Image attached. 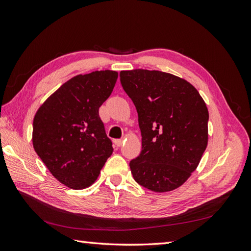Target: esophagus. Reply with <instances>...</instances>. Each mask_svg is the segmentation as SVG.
<instances>
[{"mask_svg":"<svg viewBox=\"0 0 251 251\" xmlns=\"http://www.w3.org/2000/svg\"><path fill=\"white\" fill-rule=\"evenodd\" d=\"M114 143H115L116 147H121L123 145V139H115Z\"/></svg>","mask_w":251,"mask_h":251,"instance_id":"34e87169","label":"esophagus"}]
</instances>
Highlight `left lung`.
<instances>
[{"instance_id": "8db88e82", "label": "left lung", "mask_w": 251, "mask_h": 251, "mask_svg": "<svg viewBox=\"0 0 251 251\" xmlns=\"http://www.w3.org/2000/svg\"><path fill=\"white\" fill-rule=\"evenodd\" d=\"M142 136L139 156L129 163L137 183L153 192L182 185L199 166L208 143L209 113L197 89L170 73L121 71Z\"/></svg>"}]
</instances>
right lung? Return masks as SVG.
I'll use <instances>...</instances> for the list:
<instances>
[{"label": "right lung", "mask_w": 251, "mask_h": 251, "mask_svg": "<svg viewBox=\"0 0 251 251\" xmlns=\"http://www.w3.org/2000/svg\"><path fill=\"white\" fill-rule=\"evenodd\" d=\"M117 76L111 70L79 74L62 84L36 111L34 150L68 188L92 185L113 152L99 108L113 92Z\"/></svg>", "instance_id": "add662e5"}]
</instances>
